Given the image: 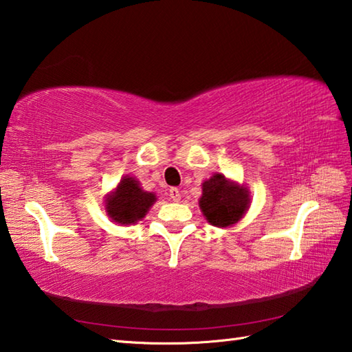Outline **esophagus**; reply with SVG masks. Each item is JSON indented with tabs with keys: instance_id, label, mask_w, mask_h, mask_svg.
<instances>
[{
	"instance_id": "34e87169",
	"label": "esophagus",
	"mask_w": 352,
	"mask_h": 352,
	"mask_svg": "<svg viewBox=\"0 0 352 352\" xmlns=\"http://www.w3.org/2000/svg\"><path fill=\"white\" fill-rule=\"evenodd\" d=\"M170 197L173 199V201H179L181 200V191L177 188H170Z\"/></svg>"
}]
</instances>
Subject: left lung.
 Returning <instances> with one entry per match:
<instances>
[{"instance_id":"left-lung-1","label":"left lung","mask_w":352,"mask_h":352,"mask_svg":"<svg viewBox=\"0 0 352 352\" xmlns=\"http://www.w3.org/2000/svg\"><path fill=\"white\" fill-rule=\"evenodd\" d=\"M199 206L209 224L232 228L248 210L250 192L245 185L215 173L201 184Z\"/></svg>"}]
</instances>
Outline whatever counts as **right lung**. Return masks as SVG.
<instances>
[{"instance_id": "add662e5", "label": "right lung", "mask_w": 352, "mask_h": 352, "mask_svg": "<svg viewBox=\"0 0 352 352\" xmlns=\"http://www.w3.org/2000/svg\"><path fill=\"white\" fill-rule=\"evenodd\" d=\"M155 201V192L144 191L134 176L126 175L107 194L105 212L117 224H137L149 212Z\"/></svg>"}]
</instances>
